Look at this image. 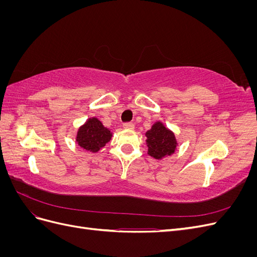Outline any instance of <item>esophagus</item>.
<instances>
[{
  "instance_id": "esophagus-1",
  "label": "esophagus",
  "mask_w": 257,
  "mask_h": 257,
  "mask_svg": "<svg viewBox=\"0 0 257 257\" xmlns=\"http://www.w3.org/2000/svg\"><path fill=\"white\" fill-rule=\"evenodd\" d=\"M123 127L126 128V130H133L134 124L132 122H125V123H123Z\"/></svg>"
}]
</instances>
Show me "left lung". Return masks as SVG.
Here are the masks:
<instances>
[{
	"mask_svg": "<svg viewBox=\"0 0 257 257\" xmlns=\"http://www.w3.org/2000/svg\"><path fill=\"white\" fill-rule=\"evenodd\" d=\"M146 136L148 154L152 158L160 160L175 152L177 147L176 137L172 131L163 125V123H154L151 130L146 133Z\"/></svg>",
	"mask_w": 257,
	"mask_h": 257,
	"instance_id": "8db88e82",
	"label": "left lung"
}]
</instances>
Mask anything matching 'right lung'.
Wrapping results in <instances>:
<instances>
[{
	"label": "right lung",
	"mask_w": 257,
	"mask_h": 257,
	"mask_svg": "<svg viewBox=\"0 0 257 257\" xmlns=\"http://www.w3.org/2000/svg\"><path fill=\"white\" fill-rule=\"evenodd\" d=\"M111 139L110 131L96 118H91L79 128L76 141L83 149L97 152Z\"/></svg>",
	"instance_id": "add662e5"
}]
</instances>
